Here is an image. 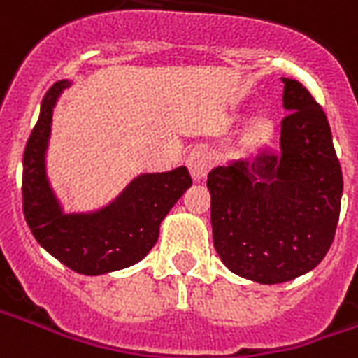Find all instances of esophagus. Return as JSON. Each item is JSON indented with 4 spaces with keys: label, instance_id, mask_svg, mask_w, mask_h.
I'll use <instances>...</instances> for the list:
<instances>
[{
    "label": "esophagus",
    "instance_id": "1",
    "mask_svg": "<svg viewBox=\"0 0 358 358\" xmlns=\"http://www.w3.org/2000/svg\"><path fill=\"white\" fill-rule=\"evenodd\" d=\"M187 169H189L191 178L195 182H201V180L208 174L210 165H212V159H210L208 152H204L203 148L193 150L189 155H187Z\"/></svg>",
    "mask_w": 358,
    "mask_h": 358
}]
</instances>
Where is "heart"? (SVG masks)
Masks as SVG:
<instances>
[{
	"mask_svg": "<svg viewBox=\"0 0 358 358\" xmlns=\"http://www.w3.org/2000/svg\"><path fill=\"white\" fill-rule=\"evenodd\" d=\"M270 135H272V124L266 118H257L248 129V138L252 143H263Z\"/></svg>",
	"mask_w": 358,
	"mask_h": 358,
	"instance_id": "heart-1",
	"label": "heart"
}]
</instances>
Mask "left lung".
<instances>
[{
	"instance_id": "8db88e82",
	"label": "left lung",
	"mask_w": 358,
	"mask_h": 358,
	"mask_svg": "<svg viewBox=\"0 0 358 358\" xmlns=\"http://www.w3.org/2000/svg\"><path fill=\"white\" fill-rule=\"evenodd\" d=\"M280 150L208 173L214 248L236 276L274 285L317 266L336 233L343 178L323 108L282 78Z\"/></svg>"
}]
</instances>
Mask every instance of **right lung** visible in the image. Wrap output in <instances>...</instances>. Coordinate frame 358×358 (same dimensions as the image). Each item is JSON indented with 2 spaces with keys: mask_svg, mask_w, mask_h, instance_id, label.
Wrapping results in <instances>:
<instances>
[{
  "mask_svg": "<svg viewBox=\"0 0 358 358\" xmlns=\"http://www.w3.org/2000/svg\"><path fill=\"white\" fill-rule=\"evenodd\" d=\"M73 80H59L46 92L37 125L24 152L22 199L24 215L41 248L84 276L127 268L148 255L159 225L189 189L185 167L167 173H143L110 203L92 212H65L46 174L52 114L59 95Z\"/></svg>",
  "mask_w": 358,
  "mask_h": 358,
  "instance_id": "right-lung-1",
  "label": "right lung"
}]
</instances>
